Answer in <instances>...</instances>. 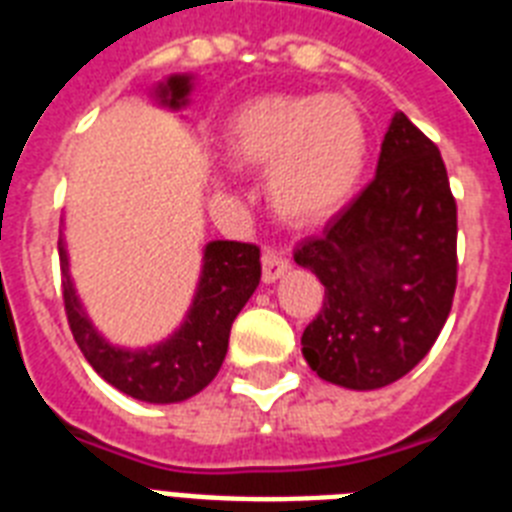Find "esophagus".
Here are the masks:
<instances>
[{
	"label": "esophagus",
	"instance_id": "1",
	"mask_svg": "<svg viewBox=\"0 0 512 512\" xmlns=\"http://www.w3.org/2000/svg\"><path fill=\"white\" fill-rule=\"evenodd\" d=\"M289 270V257L281 249H265L263 252V281L273 284Z\"/></svg>",
	"mask_w": 512,
	"mask_h": 512
}]
</instances>
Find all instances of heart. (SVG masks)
<instances>
[{"mask_svg":"<svg viewBox=\"0 0 512 512\" xmlns=\"http://www.w3.org/2000/svg\"><path fill=\"white\" fill-rule=\"evenodd\" d=\"M226 157L239 170H268L265 197L278 218L315 226L363 181L368 128L344 94H265L228 118Z\"/></svg>","mask_w":512,"mask_h":512,"instance_id":"b5f03b06","label":"heart"}]
</instances>
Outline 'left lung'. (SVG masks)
<instances>
[{
	"instance_id": "obj_1",
	"label": "left lung",
	"mask_w": 512,
	"mask_h": 512,
	"mask_svg": "<svg viewBox=\"0 0 512 512\" xmlns=\"http://www.w3.org/2000/svg\"><path fill=\"white\" fill-rule=\"evenodd\" d=\"M294 263L326 286L302 355L323 381L381 389L434 347L458 286V205L434 141L394 112L376 178Z\"/></svg>"
}]
</instances>
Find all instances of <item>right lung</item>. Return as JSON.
Listing matches in <instances>:
<instances>
[{
  "instance_id": "add662e5",
  "label": "right lung",
  "mask_w": 512,
  "mask_h": 512,
  "mask_svg": "<svg viewBox=\"0 0 512 512\" xmlns=\"http://www.w3.org/2000/svg\"><path fill=\"white\" fill-rule=\"evenodd\" d=\"M191 91V76H170L155 89L160 105L181 110ZM62 299L73 339L83 357L107 384L128 397L155 405L184 402L218 376L228 350L231 323L260 284V247L244 242H210L202 257V276L186 321L176 334L147 350L115 347L83 313L60 239Z\"/></svg>"
}]
</instances>
